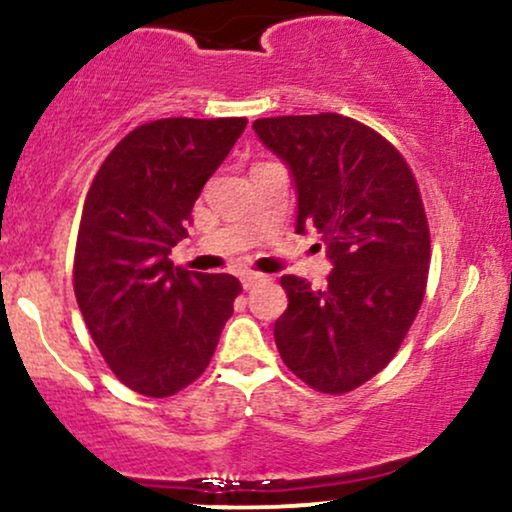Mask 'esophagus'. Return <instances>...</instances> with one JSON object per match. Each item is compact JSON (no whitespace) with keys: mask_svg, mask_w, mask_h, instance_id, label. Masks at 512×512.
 I'll return each mask as SVG.
<instances>
[{"mask_svg":"<svg viewBox=\"0 0 512 512\" xmlns=\"http://www.w3.org/2000/svg\"><path fill=\"white\" fill-rule=\"evenodd\" d=\"M260 281H264V276H262V274H255V272H245V274H240V284H243V289H245V291H250L252 286H257V284H260Z\"/></svg>","mask_w":512,"mask_h":512,"instance_id":"34e87169","label":"esophagus"}]
</instances>
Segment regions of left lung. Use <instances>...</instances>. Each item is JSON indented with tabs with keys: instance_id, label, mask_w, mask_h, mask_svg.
Instances as JSON below:
<instances>
[{
	"instance_id": "1",
	"label": "left lung",
	"mask_w": 512,
	"mask_h": 512,
	"mask_svg": "<svg viewBox=\"0 0 512 512\" xmlns=\"http://www.w3.org/2000/svg\"><path fill=\"white\" fill-rule=\"evenodd\" d=\"M252 129L291 170L296 231L322 233L334 267L325 289L281 276L289 308L276 349L313 390L342 395L392 361L424 301L431 236L419 187L395 146L351 117H262Z\"/></svg>"
}]
</instances>
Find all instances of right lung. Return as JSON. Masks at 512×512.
I'll return each mask as SVG.
<instances>
[{"instance_id":"add662e5","label":"right lung","mask_w":512,"mask_h":512,"mask_svg":"<svg viewBox=\"0 0 512 512\" xmlns=\"http://www.w3.org/2000/svg\"><path fill=\"white\" fill-rule=\"evenodd\" d=\"M245 117H166L110 151L81 211L74 293L122 385L170 397L209 366L243 286L173 267L199 192L238 142Z\"/></svg>"}]
</instances>
